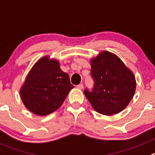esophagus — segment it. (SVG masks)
<instances>
[{
  "instance_id": "obj_1",
  "label": "esophagus",
  "mask_w": 155,
  "mask_h": 155,
  "mask_svg": "<svg viewBox=\"0 0 155 155\" xmlns=\"http://www.w3.org/2000/svg\"><path fill=\"white\" fill-rule=\"evenodd\" d=\"M77 87H78V89H80V90L83 89V87H84L83 84H78V86H77Z\"/></svg>"
}]
</instances>
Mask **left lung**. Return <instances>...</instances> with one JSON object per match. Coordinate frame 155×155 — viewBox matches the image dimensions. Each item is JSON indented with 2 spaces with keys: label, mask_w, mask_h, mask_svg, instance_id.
<instances>
[{
  "label": "left lung",
  "mask_w": 155,
  "mask_h": 155,
  "mask_svg": "<svg viewBox=\"0 0 155 155\" xmlns=\"http://www.w3.org/2000/svg\"><path fill=\"white\" fill-rule=\"evenodd\" d=\"M91 75L94 80L91 91L84 94L93 108L104 115L124 110L130 103L136 88L135 77L120 58L108 51H102L91 60Z\"/></svg>",
  "instance_id": "8db88e82"
}]
</instances>
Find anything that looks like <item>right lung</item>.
Listing matches in <instances>:
<instances>
[{"mask_svg":"<svg viewBox=\"0 0 155 155\" xmlns=\"http://www.w3.org/2000/svg\"><path fill=\"white\" fill-rule=\"evenodd\" d=\"M73 87L69 75L61 70L59 62L46 56L30 71L21 88V97L30 111L45 116L59 108Z\"/></svg>","mask_w":155,"mask_h":155,"instance_id":"obj_1","label":"right lung"}]
</instances>
